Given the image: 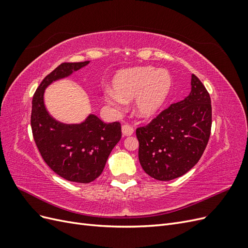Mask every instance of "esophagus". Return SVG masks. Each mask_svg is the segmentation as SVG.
I'll list each match as a JSON object with an SVG mask.
<instances>
[{
    "label": "esophagus",
    "instance_id": "esophagus-1",
    "mask_svg": "<svg viewBox=\"0 0 248 248\" xmlns=\"http://www.w3.org/2000/svg\"><path fill=\"white\" fill-rule=\"evenodd\" d=\"M133 131H134L133 128L128 124H124L122 126V134H123L124 137H130V136H132Z\"/></svg>",
    "mask_w": 248,
    "mask_h": 248
}]
</instances>
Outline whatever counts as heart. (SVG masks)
Returning <instances> with one entry per match:
<instances>
[{"label": "heart", "mask_w": 248, "mask_h": 248, "mask_svg": "<svg viewBox=\"0 0 248 248\" xmlns=\"http://www.w3.org/2000/svg\"><path fill=\"white\" fill-rule=\"evenodd\" d=\"M171 85L170 73L153 67H134L118 72L112 79V90H107L103 98L117 110L124 101L134 98L133 110L140 119H150L162 107Z\"/></svg>", "instance_id": "heart-1"}]
</instances>
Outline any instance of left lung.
Instances as JSON below:
<instances>
[{"label": "left lung", "mask_w": 248, "mask_h": 248, "mask_svg": "<svg viewBox=\"0 0 248 248\" xmlns=\"http://www.w3.org/2000/svg\"><path fill=\"white\" fill-rule=\"evenodd\" d=\"M190 93L137 129L139 159L147 174L159 181L181 177L204 153L212 125L210 95L191 74Z\"/></svg>", "instance_id": "obj_1"}]
</instances>
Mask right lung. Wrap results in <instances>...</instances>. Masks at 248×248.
<instances>
[{
    "label": "right lung",
    "mask_w": 248,
    "mask_h": 248,
    "mask_svg": "<svg viewBox=\"0 0 248 248\" xmlns=\"http://www.w3.org/2000/svg\"><path fill=\"white\" fill-rule=\"evenodd\" d=\"M89 63L59 65L42 80L32 101L33 137L43 160L57 175L77 183H90L101 175L111 150L121 140V125L104 123L94 114L78 124L60 122L47 110L44 93L52 82L69 78Z\"/></svg>",
    "instance_id": "1"
}]
</instances>
